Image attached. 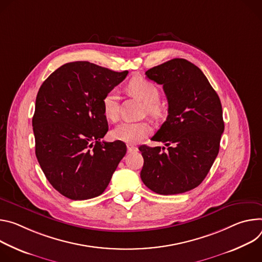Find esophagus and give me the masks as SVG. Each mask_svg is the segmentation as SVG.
<instances>
[{
  "mask_svg": "<svg viewBox=\"0 0 262 262\" xmlns=\"http://www.w3.org/2000/svg\"><path fill=\"white\" fill-rule=\"evenodd\" d=\"M127 150H128L129 153L136 152L137 151V147H135L134 144H132V143H127Z\"/></svg>",
  "mask_w": 262,
  "mask_h": 262,
  "instance_id": "obj_1",
  "label": "esophagus"
}]
</instances>
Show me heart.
<instances>
[{"mask_svg":"<svg viewBox=\"0 0 262 262\" xmlns=\"http://www.w3.org/2000/svg\"><path fill=\"white\" fill-rule=\"evenodd\" d=\"M129 91L140 99L144 104L147 105V109L152 114H158L160 112V108L158 106L159 100V90L158 87L151 81L136 77L133 78L128 84ZM103 111L106 118L110 121H115L119 115V102L118 96L114 91L108 92L103 100ZM152 129L149 124L141 123H130L124 122L113 129L111 135L114 139L121 140L125 142H138L144 137H147L151 133Z\"/></svg>","mask_w":262,"mask_h":262,"instance_id":"1","label":"heart"}]
</instances>
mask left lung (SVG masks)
I'll return each mask as SVG.
<instances>
[{
    "instance_id": "1",
    "label": "left lung",
    "mask_w": 262,
    "mask_h": 262,
    "mask_svg": "<svg viewBox=\"0 0 262 262\" xmlns=\"http://www.w3.org/2000/svg\"><path fill=\"white\" fill-rule=\"evenodd\" d=\"M163 86L168 109L166 121L152 137L164 147L140 146V178L159 194H177L199 186L210 170L224 132L221 100L203 72L175 58L146 72ZM163 151H161V150Z\"/></svg>"
}]
</instances>
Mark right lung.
Masks as SVG:
<instances>
[{"instance_id":"obj_1","label":"right lung","mask_w":262,"mask_h":262,"mask_svg":"<svg viewBox=\"0 0 262 262\" xmlns=\"http://www.w3.org/2000/svg\"><path fill=\"white\" fill-rule=\"evenodd\" d=\"M127 75L75 61L40 86L32 119L35 154L51 185L71 200L102 194L126 155L123 141L101 138L108 131L102 100Z\"/></svg>"}]
</instances>
